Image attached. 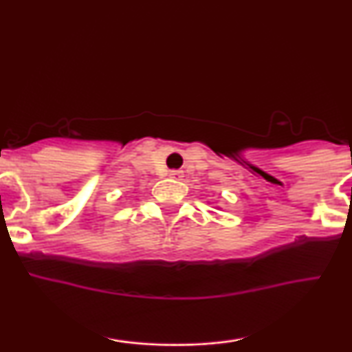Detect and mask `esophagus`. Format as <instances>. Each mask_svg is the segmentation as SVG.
<instances>
[{"mask_svg":"<svg viewBox=\"0 0 352 352\" xmlns=\"http://www.w3.org/2000/svg\"><path fill=\"white\" fill-rule=\"evenodd\" d=\"M168 175H170V179H173V180H182V177H184V172H182V170H172L170 173H168Z\"/></svg>","mask_w":352,"mask_h":352,"instance_id":"esophagus-1","label":"esophagus"}]
</instances>
